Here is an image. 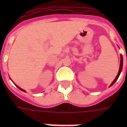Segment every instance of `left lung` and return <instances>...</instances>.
<instances>
[{
  "instance_id": "left-lung-1",
  "label": "left lung",
  "mask_w": 127,
  "mask_h": 127,
  "mask_svg": "<svg viewBox=\"0 0 127 127\" xmlns=\"http://www.w3.org/2000/svg\"><path fill=\"white\" fill-rule=\"evenodd\" d=\"M120 67H119V71H118V75H116V78H115L114 80V81L112 82V83L110 84V86H109V87L110 86H112L114 84L116 81H117L118 78L119 77V76H120V73H121V71H122V69H123V56H122V54L120 55Z\"/></svg>"
}]
</instances>
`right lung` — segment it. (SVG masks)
Returning <instances> with one entry per match:
<instances>
[{"mask_svg": "<svg viewBox=\"0 0 127 127\" xmlns=\"http://www.w3.org/2000/svg\"><path fill=\"white\" fill-rule=\"evenodd\" d=\"M15 85L16 86H17V87H18V88H19V89H20V90H21V91H23V92H26V91H24V90H23V89H22V88H21L20 87H19V86H18L16 85V84H15Z\"/></svg>", "mask_w": 127, "mask_h": 127, "instance_id": "right-lung-1", "label": "right lung"}]
</instances>
